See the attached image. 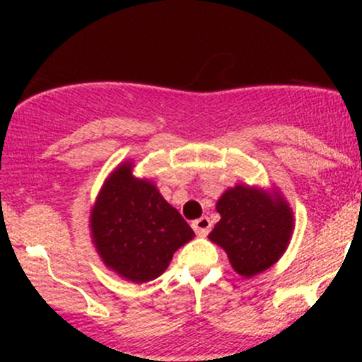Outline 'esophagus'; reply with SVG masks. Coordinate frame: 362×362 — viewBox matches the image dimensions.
Returning <instances> with one entry per match:
<instances>
[{
	"instance_id": "esophagus-1",
	"label": "esophagus",
	"mask_w": 362,
	"mask_h": 362,
	"mask_svg": "<svg viewBox=\"0 0 362 362\" xmlns=\"http://www.w3.org/2000/svg\"><path fill=\"white\" fill-rule=\"evenodd\" d=\"M192 228H194L195 233L204 236V235L209 233V230H211V219L207 218V216H202V218H199V219H195V221H192Z\"/></svg>"
}]
</instances>
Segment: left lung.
Returning a JSON list of instances; mask_svg holds the SVG:
<instances>
[{"instance_id": "8db88e82", "label": "left lung", "mask_w": 362, "mask_h": 362, "mask_svg": "<svg viewBox=\"0 0 362 362\" xmlns=\"http://www.w3.org/2000/svg\"><path fill=\"white\" fill-rule=\"evenodd\" d=\"M221 214L209 233L238 274L252 277L282 255L293 233V213L281 199L245 185L226 190L216 204Z\"/></svg>"}]
</instances>
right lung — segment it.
Masks as SVG:
<instances>
[{
	"label": "right lung",
	"instance_id": "obj_1",
	"mask_svg": "<svg viewBox=\"0 0 362 362\" xmlns=\"http://www.w3.org/2000/svg\"><path fill=\"white\" fill-rule=\"evenodd\" d=\"M93 242L107 267L132 282L165 272L192 228L151 182L132 177L131 163L112 173L91 209Z\"/></svg>",
	"mask_w": 362,
	"mask_h": 362
}]
</instances>
